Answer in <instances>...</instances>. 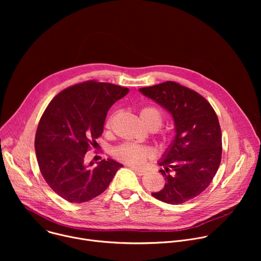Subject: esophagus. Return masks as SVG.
Instances as JSON below:
<instances>
[{"label":"esophagus","mask_w":261,"mask_h":261,"mask_svg":"<svg viewBox=\"0 0 261 261\" xmlns=\"http://www.w3.org/2000/svg\"><path fill=\"white\" fill-rule=\"evenodd\" d=\"M130 168H131L136 174H138V175L144 174V170L141 169V168H138V167H135V166H130Z\"/></svg>","instance_id":"esophagus-1"}]
</instances>
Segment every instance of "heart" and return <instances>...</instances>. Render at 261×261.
Here are the masks:
<instances>
[{
    "instance_id": "heart-1",
    "label": "heart",
    "mask_w": 261,
    "mask_h": 261,
    "mask_svg": "<svg viewBox=\"0 0 261 261\" xmlns=\"http://www.w3.org/2000/svg\"><path fill=\"white\" fill-rule=\"evenodd\" d=\"M139 118L142 124L148 128L151 126H156L159 128L163 121V116L161 111L156 107H144L140 110ZM111 124V119L106 123V126L109 127ZM114 156L126 164L130 165H141L148 157L152 156V150L150 147L134 144V143H123L114 148Z\"/></svg>"
}]
</instances>
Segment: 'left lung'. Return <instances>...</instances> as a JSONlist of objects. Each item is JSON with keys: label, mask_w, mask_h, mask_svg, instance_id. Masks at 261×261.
Here are the masks:
<instances>
[{"label": "left lung", "mask_w": 261, "mask_h": 261, "mask_svg": "<svg viewBox=\"0 0 261 261\" xmlns=\"http://www.w3.org/2000/svg\"><path fill=\"white\" fill-rule=\"evenodd\" d=\"M139 92L167 110L174 123L173 139L158 161L166 182L152 195L170 204L198 196L221 162L222 134L215 110L198 93L173 82Z\"/></svg>", "instance_id": "left-lung-1"}]
</instances>
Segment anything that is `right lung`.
I'll return each mask as SVG.
<instances>
[{
  "label": "right lung",
  "instance_id": "1",
  "mask_svg": "<svg viewBox=\"0 0 261 261\" xmlns=\"http://www.w3.org/2000/svg\"><path fill=\"white\" fill-rule=\"evenodd\" d=\"M128 92L90 81L62 91L46 107L36 132V157L49 187L65 200L97 197L123 166L113 159L86 164L85 155L102 135L108 109Z\"/></svg>",
  "mask_w": 261,
  "mask_h": 261
}]
</instances>
